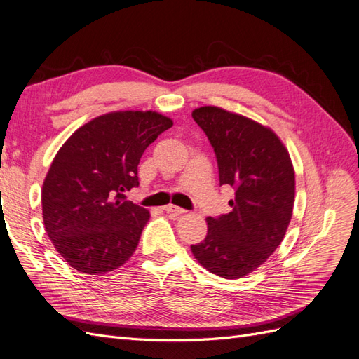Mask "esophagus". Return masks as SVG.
I'll list each match as a JSON object with an SVG mask.
<instances>
[{
    "label": "esophagus",
    "mask_w": 359,
    "mask_h": 359,
    "mask_svg": "<svg viewBox=\"0 0 359 359\" xmlns=\"http://www.w3.org/2000/svg\"><path fill=\"white\" fill-rule=\"evenodd\" d=\"M165 210L168 214H172V215H180V214H184L186 212V210H182V208H180V206H177V205H172V203H169V205H166Z\"/></svg>",
    "instance_id": "obj_1"
}]
</instances>
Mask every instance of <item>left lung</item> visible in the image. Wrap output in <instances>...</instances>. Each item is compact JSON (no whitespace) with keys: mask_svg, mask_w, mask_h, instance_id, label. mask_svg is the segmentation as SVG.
I'll return each instance as SVG.
<instances>
[{"mask_svg":"<svg viewBox=\"0 0 359 359\" xmlns=\"http://www.w3.org/2000/svg\"><path fill=\"white\" fill-rule=\"evenodd\" d=\"M191 116L214 148L220 186L235 189L232 211L206 219L208 233L191 253L210 273L241 278L283 241L295 202V170L269 127L217 106L198 107Z\"/></svg>","mask_w":359,"mask_h":359,"instance_id":"left-lung-1","label":"left lung"}]
</instances>
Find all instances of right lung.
I'll return each instance as SVG.
<instances>
[{
	"label": "right lung",
	"instance_id": "add662e5",
	"mask_svg": "<svg viewBox=\"0 0 359 359\" xmlns=\"http://www.w3.org/2000/svg\"><path fill=\"white\" fill-rule=\"evenodd\" d=\"M154 111H116L79 127L64 142L41 189L43 223L76 271L99 276L135 253L149 211L126 199L139 186L144 151L170 128Z\"/></svg>",
	"mask_w": 359,
	"mask_h": 359
}]
</instances>
